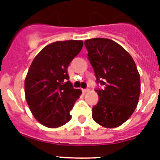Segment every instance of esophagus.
I'll use <instances>...</instances> for the list:
<instances>
[{
    "label": "esophagus",
    "mask_w": 160,
    "mask_h": 160,
    "mask_svg": "<svg viewBox=\"0 0 160 160\" xmlns=\"http://www.w3.org/2000/svg\"><path fill=\"white\" fill-rule=\"evenodd\" d=\"M89 90H90V89H89V88H86V89H82V92L86 93V92H88Z\"/></svg>",
    "instance_id": "obj_1"
}]
</instances>
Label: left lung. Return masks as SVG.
Listing matches in <instances>:
<instances>
[{"label": "left lung", "instance_id": "left-lung-1", "mask_svg": "<svg viewBox=\"0 0 160 160\" xmlns=\"http://www.w3.org/2000/svg\"><path fill=\"white\" fill-rule=\"evenodd\" d=\"M88 60L96 83L99 101L92 108V118L105 128H115L126 121L136 109L140 95V77L133 58L115 41L93 38L85 41Z\"/></svg>", "mask_w": 160, "mask_h": 160}]
</instances>
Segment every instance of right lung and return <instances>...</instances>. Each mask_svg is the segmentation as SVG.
<instances>
[{"instance_id":"right-lung-1","label":"right lung","mask_w":160,"mask_h":160,"mask_svg":"<svg viewBox=\"0 0 160 160\" xmlns=\"http://www.w3.org/2000/svg\"><path fill=\"white\" fill-rule=\"evenodd\" d=\"M82 47V41H56L44 47L31 63L25 80L26 100L45 126L57 128L71 119L70 111L81 90L73 88L67 68Z\"/></svg>"}]
</instances>
